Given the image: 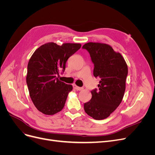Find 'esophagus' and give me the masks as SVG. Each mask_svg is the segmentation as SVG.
Masks as SVG:
<instances>
[{"label":"esophagus","instance_id":"esophagus-1","mask_svg":"<svg viewBox=\"0 0 155 155\" xmlns=\"http://www.w3.org/2000/svg\"><path fill=\"white\" fill-rule=\"evenodd\" d=\"M73 88H74V89H76V90H77V91H81L82 89H83L82 87H78V86L76 85H73Z\"/></svg>","mask_w":155,"mask_h":155}]
</instances>
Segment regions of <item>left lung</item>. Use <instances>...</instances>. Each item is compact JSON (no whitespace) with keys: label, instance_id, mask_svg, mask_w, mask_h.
<instances>
[{"label":"left lung","instance_id":"8db88e82","mask_svg":"<svg viewBox=\"0 0 155 155\" xmlns=\"http://www.w3.org/2000/svg\"><path fill=\"white\" fill-rule=\"evenodd\" d=\"M82 48L90 54L94 65V76L100 78L98 89L91 91L92 98L84 104V110L94 119L104 120L122 101L128 74L127 65L122 55L114 51L109 45L88 43Z\"/></svg>","mask_w":155,"mask_h":155}]
</instances>
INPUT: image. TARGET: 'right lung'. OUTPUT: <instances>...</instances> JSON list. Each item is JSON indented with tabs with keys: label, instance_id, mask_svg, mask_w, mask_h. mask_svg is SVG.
Segmentation results:
<instances>
[{
	"label": "right lung",
	"instance_id": "1",
	"mask_svg": "<svg viewBox=\"0 0 155 155\" xmlns=\"http://www.w3.org/2000/svg\"><path fill=\"white\" fill-rule=\"evenodd\" d=\"M78 43H46L37 48L28 64L26 83L30 96L37 110L46 115L61 110L71 85L61 81L57 76L64 72L68 59L81 48Z\"/></svg>",
	"mask_w": 155,
	"mask_h": 155
}]
</instances>
